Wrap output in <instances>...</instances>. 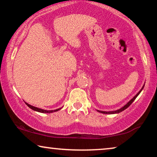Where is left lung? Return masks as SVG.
Returning a JSON list of instances; mask_svg holds the SVG:
<instances>
[{
  "mask_svg": "<svg viewBox=\"0 0 157 157\" xmlns=\"http://www.w3.org/2000/svg\"><path fill=\"white\" fill-rule=\"evenodd\" d=\"M144 86H143L142 88H141V89L140 90V91H139L138 92V94H137L134 97L132 98V99H131V100L129 101H128V102L127 103V104H126L125 105V106H124L123 107H122V108L119 109H118V110H117V111H98V110H97V111H98V112H100V113H106V114H108V113H109V114H113V113H120V112H121L122 111L125 110L126 109H127L128 107L130 105L132 104L133 101H134L135 99H136V98L137 97V96H138L139 94H140V92H141V91H142V89H144Z\"/></svg>",
  "mask_w": 157,
  "mask_h": 157,
  "instance_id": "1",
  "label": "left lung"
}]
</instances>
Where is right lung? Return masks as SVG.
Listing matches in <instances>:
<instances>
[{
  "mask_svg": "<svg viewBox=\"0 0 157 157\" xmlns=\"http://www.w3.org/2000/svg\"><path fill=\"white\" fill-rule=\"evenodd\" d=\"M25 104L27 105L29 107V108H31V109H33V110L36 111H38V112H40V113H52V112H54V111H57L61 109V108L60 109H56V110H51V111H46V110H44V109H38L37 107H35V106H31V105H30L29 104H27V103H25Z\"/></svg>",
  "mask_w": 157,
  "mask_h": 157,
  "instance_id": "right-lung-1",
  "label": "right lung"
}]
</instances>
